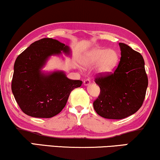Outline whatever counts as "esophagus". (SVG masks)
<instances>
[{
  "instance_id": "obj_1",
  "label": "esophagus",
  "mask_w": 160,
  "mask_h": 160,
  "mask_svg": "<svg viewBox=\"0 0 160 160\" xmlns=\"http://www.w3.org/2000/svg\"><path fill=\"white\" fill-rule=\"evenodd\" d=\"M90 84V79H86V80L84 81V86H88V85Z\"/></svg>"
}]
</instances>
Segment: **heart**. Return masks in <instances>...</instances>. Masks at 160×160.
<instances>
[{"label": "heart", "instance_id": "heart-1", "mask_svg": "<svg viewBox=\"0 0 160 160\" xmlns=\"http://www.w3.org/2000/svg\"><path fill=\"white\" fill-rule=\"evenodd\" d=\"M119 56L112 49L92 48L83 53L80 62L84 68H90L96 65L98 75L105 76L110 73L117 67Z\"/></svg>", "mask_w": 160, "mask_h": 160}]
</instances>
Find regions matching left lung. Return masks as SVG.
<instances>
[{
    "mask_svg": "<svg viewBox=\"0 0 160 160\" xmlns=\"http://www.w3.org/2000/svg\"><path fill=\"white\" fill-rule=\"evenodd\" d=\"M121 60L113 73L95 78L100 88L93 102L97 114L107 119H123L138 111L143 103L148 77L143 57L124 43H119Z\"/></svg>",
    "mask_w": 160,
    "mask_h": 160,
    "instance_id": "1",
    "label": "left lung"
}]
</instances>
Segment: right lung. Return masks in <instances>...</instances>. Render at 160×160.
Here are the masks:
<instances>
[{"label": "right lung", "mask_w": 160, "mask_h": 160, "mask_svg": "<svg viewBox=\"0 0 160 160\" xmlns=\"http://www.w3.org/2000/svg\"><path fill=\"white\" fill-rule=\"evenodd\" d=\"M71 56V49L57 39L43 38L33 42L17 57L12 91L20 109L33 118H49L65 107L72 90L82 86L80 80L69 79L62 70L42 69L52 56Z\"/></svg>", "instance_id": "right-lung-1"}]
</instances>
